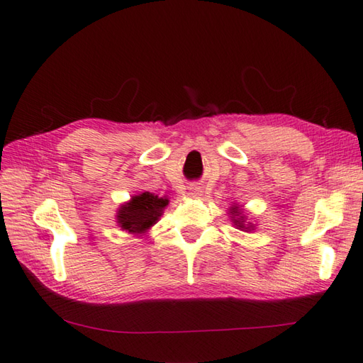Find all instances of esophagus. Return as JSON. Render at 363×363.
<instances>
[{
  "instance_id": "34e87169",
  "label": "esophagus",
  "mask_w": 363,
  "mask_h": 363,
  "mask_svg": "<svg viewBox=\"0 0 363 363\" xmlns=\"http://www.w3.org/2000/svg\"><path fill=\"white\" fill-rule=\"evenodd\" d=\"M189 190H190V195L191 196H201V189H199V187L191 186Z\"/></svg>"
}]
</instances>
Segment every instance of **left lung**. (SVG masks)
I'll return each instance as SVG.
<instances>
[{
	"mask_svg": "<svg viewBox=\"0 0 363 363\" xmlns=\"http://www.w3.org/2000/svg\"><path fill=\"white\" fill-rule=\"evenodd\" d=\"M233 218H234V223L235 225L238 226V229H248V228H245V217L243 215L240 213V211H238V207H233Z\"/></svg>",
	"mask_w": 363,
	"mask_h": 363,
	"instance_id": "8db88e82",
	"label": "left lung"
}]
</instances>
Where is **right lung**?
I'll return each instance as SVG.
<instances>
[{
	"label": "right lung",
	"mask_w": 363,
	"mask_h": 363,
	"mask_svg": "<svg viewBox=\"0 0 363 363\" xmlns=\"http://www.w3.org/2000/svg\"><path fill=\"white\" fill-rule=\"evenodd\" d=\"M167 204V198H157L148 191L133 196V199L128 204L121 206L118 211V225L128 233L142 234L159 220Z\"/></svg>",
	"instance_id": "right-lung-1"
}]
</instances>
